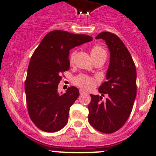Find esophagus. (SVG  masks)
<instances>
[{"instance_id": "esophagus-1", "label": "esophagus", "mask_w": 156, "mask_h": 156, "mask_svg": "<svg viewBox=\"0 0 156 156\" xmlns=\"http://www.w3.org/2000/svg\"><path fill=\"white\" fill-rule=\"evenodd\" d=\"M79 92H80V94H84V90H83L82 89H80V90H79Z\"/></svg>"}]
</instances>
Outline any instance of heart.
<instances>
[{"instance_id":"b5f03b06","label":"heart","mask_w":156,"mask_h":156,"mask_svg":"<svg viewBox=\"0 0 156 156\" xmlns=\"http://www.w3.org/2000/svg\"><path fill=\"white\" fill-rule=\"evenodd\" d=\"M102 54H106V51L100 45H95L91 48L90 55L92 58ZM74 56H75V52H72L70 56H69V62L71 63L73 61ZM94 82H95V81H94V78L85 75H79L74 78V84L87 90L90 89L94 86Z\"/></svg>"}]
</instances>
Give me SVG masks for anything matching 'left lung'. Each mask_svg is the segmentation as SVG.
I'll use <instances>...</instances> for the list:
<instances>
[{"label":"left lung","instance_id":"obj_1","mask_svg":"<svg viewBox=\"0 0 156 156\" xmlns=\"http://www.w3.org/2000/svg\"><path fill=\"white\" fill-rule=\"evenodd\" d=\"M96 38L106 41L110 62L107 81L99 87L102 97L90 94L88 122L100 132L112 133L125 125L133 108L136 94V67L130 52L116 34L103 31ZM105 94L108 98L103 101Z\"/></svg>","mask_w":156,"mask_h":156}]
</instances>
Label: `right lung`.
Here are the masks:
<instances>
[{"label": "right lung", "mask_w": 156, "mask_h": 156, "mask_svg": "<svg viewBox=\"0 0 156 156\" xmlns=\"http://www.w3.org/2000/svg\"><path fill=\"white\" fill-rule=\"evenodd\" d=\"M92 39L87 34L54 30L45 35L31 56L25 82L26 103L30 119L43 131H58L68 122L69 108L79 91L71 86L60 95L58 84L70 67L69 50Z\"/></svg>", "instance_id": "right-lung-1"}]
</instances>
